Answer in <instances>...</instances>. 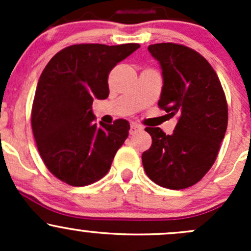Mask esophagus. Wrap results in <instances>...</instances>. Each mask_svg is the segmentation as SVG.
Segmentation results:
<instances>
[{
	"label": "esophagus",
	"instance_id": "obj_1",
	"mask_svg": "<svg viewBox=\"0 0 251 251\" xmlns=\"http://www.w3.org/2000/svg\"><path fill=\"white\" fill-rule=\"evenodd\" d=\"M142 130V127L140 125H138V124H131V126H130V135H133V133H136V132H138V131H141Z\"/></svg>",
	"mask_w": 251,
	"mask_h": 251
}]
</instances>
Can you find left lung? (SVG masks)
<instances>
[{
    "label": "left lung",
    "instance_id": "obj_1",
    "mask_svg": "<svg viewBox=\"0 0 251 251\" xmlns=\"http://www.w3.org/2000/svg\"><path fill=\"white\" fill-rule=\"evenodd\" d=\"M148 50L163 70L158 105L176 115L177 124L173 135L146 127L151 146L142 163L156 184L183 189L201 181L216 160L228 121L226 96L209 62L192 48L168 42Z\"/></svg>",
    "mask_w": 251,
    "mask_h": 251
}]
</instances>
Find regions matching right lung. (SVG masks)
<instances>
[{
	"label": "right lung",
	"mask_w": 251,
	"mask_h": 251,
	"mask_svg": "<svg viewBox=\"0 0 251 251\" xmlns=\"http://www.w3.org/2000/svg\"><path fill=\"white\" fill-rule=\"evenodd\" d=\"M138 44L107 46L81 44L65 47L48 62L37 82L31 127L45 165L70 186L82 187L109 171L130 124H95L93 100L109 96L108 75Z\"/></svg>",
	"instance_id": "add662e5"
}]
</instances>
